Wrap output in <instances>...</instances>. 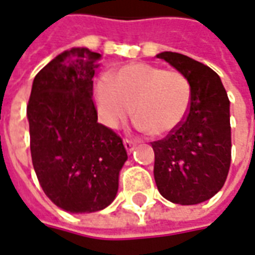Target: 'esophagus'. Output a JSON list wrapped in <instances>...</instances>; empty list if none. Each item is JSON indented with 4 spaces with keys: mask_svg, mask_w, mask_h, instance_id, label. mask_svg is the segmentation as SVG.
Listing matches in <instances>:
<instances>
[{
    "mask_svg": "<svg viewBox=\"0 0 255 255\" xmlns=\"http://www.w3.org/2000/svg\"><path fill=\"white\" fill-rule=\"evenodd\" d=\"M124 147H126L127 152H132L133 147H135V142L131 140V139H124Z\"/></svg>",
    "mask_w": 255,
    "mask_h": 255,
    "instance_id": "esophagus-1",
    "label": "esophagus"
}]
</instances>
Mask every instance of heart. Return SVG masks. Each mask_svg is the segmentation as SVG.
Here are the masks:
<instances>
[{
  "mask_svg": "<svg viewBox=\"0 0 255 255\" xmlns=\"http://www.w3.org/2000/svg\"><path fill=\"white\" fill-rule=\"evenodd\" d=\"M100 116L108 127L135 112L139 127L159 136L171 132L189 111L192 89L184 74L148 63H131L119 70L115 80L104 75L96 85Z\"/></svg>",
  "mask_w": 255,
  "mask_h": 255,
  "instance_id": "1",
  "label": "heart"
}]
</instances>
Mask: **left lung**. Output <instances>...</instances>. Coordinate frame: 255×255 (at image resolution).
<instances>
[{
  "instance_id": "obj_1",
  "label": "left lung",
  "mask_w": 255,
  "mask_h": 255,
  "mask_svg": "<svg viewBox=\"0 0 255 255\" xmlns=\"http://www.w3.org/2000/svg\"><path fill=\"white\" fill-rule=\"evenodd\" d=\"M156 58L185 75L192 89L184 122L151 143L156 188L174 204H199L223 188L230 170V100L220 77L208 66L170 51Z\"/></svg>"
}]
</instances>
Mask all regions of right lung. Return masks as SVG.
Returning a JSON list of instances; mask_svg holds the SVG:
<instances>
[{
  "instance_id": "obj_1",
  "label": "right lung",
  "mask_w": 255,
  "mask_h": 255,
  "mask_svg": "<svg viewBox=\"0 0 255 255\" xmlns=\"http://www.w3.org/2000/svg\"><path fill=\"white\" fill-rule=\"evenodd\" d=\"M101 58L88 48L62 52L37 73L28 101L39 184L54 204L71 214L108 207L128 158L122 137L97 122L93 77Z\"/></svg>"
}]
</instances>
